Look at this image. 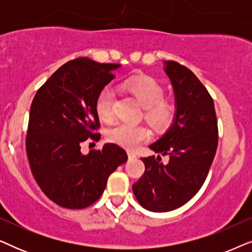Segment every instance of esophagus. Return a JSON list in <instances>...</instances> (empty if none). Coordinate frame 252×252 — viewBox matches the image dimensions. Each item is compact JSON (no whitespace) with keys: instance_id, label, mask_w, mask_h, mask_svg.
<instances>
[{"instance_id":"1","label":"esophagus","mask_w":252,"mask_h":252,"mask_svg":"<svg viewBox=\"0 0 252 252\" xmlns=\"http://www.w3.org/2000/svg\"><path fill=\"white\" fill-rule=\"evenodd\" d=\"M127 156H128L129 159H134V158H136V154L133 153V151H127Z\"/></svg>"}]
</instances>
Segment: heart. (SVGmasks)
I'll use <instances>...</instances> for the list:
<instances>
[{"mask_svg": "<svg viewBox=\"0 0 252 252\" xmlns=\"http://www.w3.org/2000/svg\"><path fill=\"white\" fill-rule=\"evenodd\" d=\"M124 88L132 94L144 108V118L156 129H165L173 123L177 109L173 102L164 98L165 91L156 79L140 75L127 80ZM115 93L104 87L96 98L95 110L102 122H111L113 118ZM150 137V130L144 125L120 123L108 130V139L127 149H136Z\"/></svg>", "mask_w": 252, "mask_h": 252, "instance_id": "obj_1", "label": "heart"}]
</instances>
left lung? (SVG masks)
I'll return each mask as SVG.
<instances>
[{
  "mask_svg": "<svg viewBox=\"0 0 252 252\" xmlns=\"http://www.w3.org/2000/svg\"><path fill=\"white\" fill-rule=\"evenodd\" d=\"M175 99V118L166 133L149 148L159 155L141 158L146 171L133 185L144 209L167 212L180 208L197 194L208 177L218 146V124L213 99L188 67L164 62Z\"/></svg>",
  "mask_w": 252,
  "mask_h": 252,
  "instance_id": "8db88e82",
  "label": "left lung"
}]
</instances>
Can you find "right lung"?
<instances>
[{
	"label": "right lung",
	"instance_id": "right-lung-1",
	"mask_svg": "<svg viewBox=\"0 0 252 252\" xmlns=\"http://www.w3.org/2000/svg\"><path fill=\"white\" fill-rule=\"evenodd\" d=\"M120 66L77 58L62 65L34 96L27 157L41 190L57 205H92L104 191L109 175L127 161L126 151L115 143L88 155L80 151L88 137L97 140L96 98Z\"/></svg>",
	"mask_w": 252,
	"mask_h": 252
}]
</instances>
